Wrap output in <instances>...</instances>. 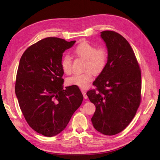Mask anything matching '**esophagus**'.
I'll use <instances>...</instances> for the list:
<instances>
[{
  "instance_id": "esophagus-1",
  "label": "esophagus",
  "mask_w": 160,
  "mask_h": 160,
  "mask_svg": "<svg viewBox=\"0 0 160 160\" xmlns=\"http://www.w3.org/2000/svg\"><path fill=\"white\" fill-rule=\"evenodd\" d=\"M82 94H83V98H84L85 99H87V98H88V96H87V95H86V91H82Z\"/></svg>"
}]
</instances>
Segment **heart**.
<instances>
[{"label": "heart", "mask_w": 160, "mask_h": 160, "mask_svg": "<svg viewBox=\"0 0 160 160\" xmlns=\"http://www.w3.org/2000/svg\"><path fill=\"white\" fill-rule=\"evenodd\" d=\"M74 52L78 58L86 60L83 66L85 71L75 74L67 80L69 85H74L82 89L88 88L93 78V73L96 75L102 73L106 68L108 54L104 47L97 48L88 41H83L74 49ZM61 67L63 72L71 74L72 72V60L69 55L63 56Z\"/></svg>", "instance_id": "heart-1"}]
</instances>
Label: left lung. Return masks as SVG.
Listing matches in <instances>:
<instances>
[{"mask_svg":"<svg viewBox=\"0 0 160 160\" xmlns=\"http://www.w3.org/2000/svg\"><path fill=\"white\" fill-rule=\"evenodd\" d=\"M101 38L106 44V68L87 95L96 107L91 121L94 128L106 136L122 132L136 115L141 100V71L130 45L115 31L105 30Z\"/></svg>","mask_w":160,"mask_h":160,"instance_id":"obj_1","label":"left lung"}]
</instances>
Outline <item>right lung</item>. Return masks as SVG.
Here are the masks:
<instances>
[{
    "label": "right lung",
    "instance_id": "obj_1",
    "mask_svg": "<svg viewBox=\"0 0 160 160\" xmlns=\"http://www.w3.org/2000/svg\"><path fill=\"white\" fill-rule=\"evenodd\" d=\"M75 42L47 38L30 46L21 58L15 94L25 120L44 136L63 131L82 102L78 87L62 86L63 53Z\"/></svg>",
    "mask_w": 160,
    "mask_h": 160
}]
</instances>
